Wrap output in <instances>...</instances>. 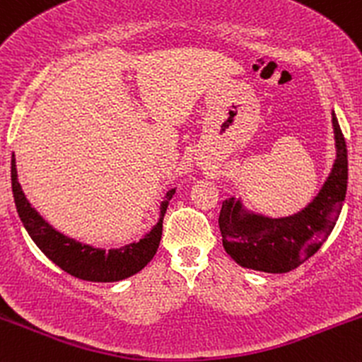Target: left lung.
Returning a JSON list of instances; mask_svg holds the SVG:
<instances>
[{
    "instance_id": "8db88e82",
    "label": "left lung",
    "mask_w": 362,
    "mask_h": 362,
    "mask_svg": "<svg viewBox=\"0 0 362 362\" xmlns=\"http://www.w3.org/2000/svg\"><path fill=\"white\" fill-rule=\"evenodd\" d=\"M332 124L337 158L322 190L305 209L272 219L247 213L233 197L223 202L219 231L224 250L236 264L269 274L289 272L318 252L332 233L347 192V146L335 114Z\"/></svg>"
}]
</instances>
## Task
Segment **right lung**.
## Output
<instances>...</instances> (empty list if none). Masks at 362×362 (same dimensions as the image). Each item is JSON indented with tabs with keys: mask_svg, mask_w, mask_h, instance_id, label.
<instances>
[{
	"mask_svg": "<svg viewBox=\"0 0 362 362\" xmlns=\"http://www.w3.org/2000/svg\"><path fill=\"white\" fill-rule=\"evenodd\" d=\"M11 189H13L15 206L20 219L37 247L64 272L71 274L78 279L91 282L122 281L139 272L155 257L160 247L165 211H167L170 199L175 194V189H170L165 195V201L161 202L160 221L144 238H141L138 243L105 252L102 248H93L90 245H83L76 240L68 238L40 218L39 213L27 201L18 184L15 156L11 158Z\"/></svg>",
	"mask_w": 362,
	"mask_h": 362,
	"instance_id": "1",
	"label": "right lung"
}]
</instances>
